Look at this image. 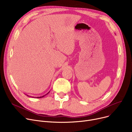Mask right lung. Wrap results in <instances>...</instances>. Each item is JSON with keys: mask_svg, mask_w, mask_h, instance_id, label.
Returning <instances> with one entry per match:
<instances>
[{"mask_svg": "<svg viewBox=\"0 0 132 132\" xmlns=\"http://www.w3.org/2000/svg\"><path fill=\"white\" fill-rule=\"evenodd\" d=\"M28 96V95H27ZM44 96H42V97H44ZM37 98H41V97H37Z\"/></svg>", "mask_w": 132, "mask_h": 132, "instance_id": "right-lung-1", "label": "right lung"}]
</instances>
